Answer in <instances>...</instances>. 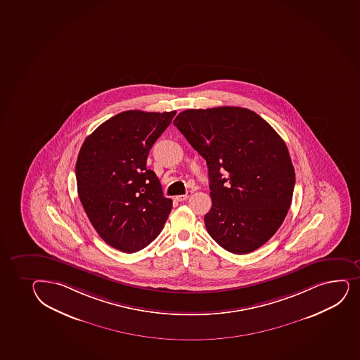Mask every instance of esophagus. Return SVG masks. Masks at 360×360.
Returning <instances> with one entry per match:
<instances>
[{
	"label": "esophagus",
	"mask_w": 360,
	"mask_h": 360,
	"mask_svg": "<svg viewBox=\"0 0 360 360\" xmlns=\"http://www.w3.org/2000/svg\"><path fill=\"white\" fill-rule=\"evenodd\" d=\"M191 193H193V191H188L186 195H178V196H176V200L178 202L186 201V200H188L191 196Z\"/></svg>",
	"instance_id": "esophagus-1"
}]
</instances>
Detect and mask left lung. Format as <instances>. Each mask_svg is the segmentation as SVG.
I'll return each instance as SVG.
<instances>
[{"mask_svg":"<svg viewBox=\"0 0 360 360\" xmlns=\"http://www.w3.org/2000/svg\"><path fill=\"white\" fill-rule=\"evenodd\" d=\"M174 124L207 162L209 236L234 255L263 246L283 224L294 193L284 140L257 112L240 107L186 109Z\"/></svg>","mask_w":360,"mask_h":360,"instance_id":"1","label":"left lung"}]
</instances>
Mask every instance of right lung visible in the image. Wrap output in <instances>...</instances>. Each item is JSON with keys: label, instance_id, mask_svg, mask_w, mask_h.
I'll list each match as a JSON object with an SVG mask.
<instances>
[{"label": "right lung", "instance_id": "right-lung-1", "mask_svg": "<svg viewBox=\"0 0 360 360\" xmlns=\"http://www.w3.org/2000/svg\"><path fill=\"white\" fill-rule=\"evenodd\" d=\"M176 112L127 110L100 124L82 145L77 191L98 236L112 248L134 253L162 232L172 209L147 155Z\"/></svg>", "mask_w": 360, "mask_h": 360}]
</instances>
